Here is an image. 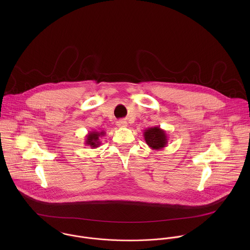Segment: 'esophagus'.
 Here are the masks:
<instances>
[{
  "label": "esophagus",
  "mask_w": 250,
  "mask_h": 250,
  "mask_svg": "<svg viewBox=\"0 0 250 250\" xmlns=\"http://www.w3.org/2000/svg\"><path fill=\"white\" fill-rule=\"evenodd\" d=\"M116 125H117L118 127H121V128H123V127H127V122H126L125 120L121 119V120H118V121L116 122Z\"/></svg>",
  "instance_id": "esophagus-1"
}]
</instances>
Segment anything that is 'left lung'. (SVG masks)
<instances>
[{
	"label": "left lung",
	"instance_id": "left-lung-1",
	"mask_svg": "<svg viewBox=\"0 0 250 250\" xmlns=\"http://www.w3.org/2000/svg\"><path fill=\"white\" fill-rule=\"evenodd\" d=\"M143 137L146 144L153 150H163L167 145V134L160 127H152L144 130Z\"/></svg>",
	"mask_w": 250,
	"mask_h": 250
}]
</instances>
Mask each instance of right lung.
<instances>
[{"instance_id":"right-lung-1","label":"right lung","mask_w":250,"mask_h":250,"mask_svg":"<svg viewBox=\"0 0 250 250\" xmlns=\"http://www.w3.org/2000/svg\"><path fill=\"white\" fill-rule=\"evenodd\" d=\"M105 135H106V133L104 131H102V132H98V131L89 132L85 136L84 144H86L87 146H89L92 149L97 148L101 145V138L104 137Z\"/></svg>"}]
</instances>
